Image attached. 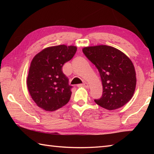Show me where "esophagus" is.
Wrapping results in <instances>:
<instances>
[{
	"mask_svg": "<svg viewBox=\"0 0 154 154\" xmlns=\"http://www.w3.org/2000/svg\"><path fill=\"white\" fill-rule=\"evenodd\" d=\"M78 86H83V87H84V88H88L89 87V85H88V84L87 83H82V84H80V85H78Z\"/></svg>",
	"mask_w": 154,
	"mask_h": 154,
	"instance_id": "34e87169",
	"label": "esophagus"
}]
</instances>
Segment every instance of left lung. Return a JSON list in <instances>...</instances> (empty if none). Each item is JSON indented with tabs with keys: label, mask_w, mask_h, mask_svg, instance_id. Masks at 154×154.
<instances>
[{
	"label": "left lung",
	"mask_w": 154,
	"mask_h": 154,
	"mask_svg": "<svg viewBox=\"0 0 154 154\" xmlns=\"http://www.w3.org/2000/svg\"><path fill=\"white\" fill-rule=\"evenodd\" d=\"M82 51L95 65L103 83V95L94 102L108 110L122 107L128 102L136 88V72L132 61L113 47L97 45Z\"/></svg>",
	"instance_id": "left-lung-1"
}]
</instances>
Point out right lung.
<instances>
[{"label": "right lung", "instance_id": "obj_1", "mask_svg": "<svg viewBox=\"0 0 154 154\" xmlns=\"http://www.w3.org/2000/svg\"><path fill=\"white\" fill-rule=\"evenodd\" d=\"M75 46L60 45L44 49L34 57L27 78L32 100L41 109L54 111L69 102L71 88L62 66L76 53Z\"/></svg>", "mask_w": 154, "mask_h": 154}]
</instances>
